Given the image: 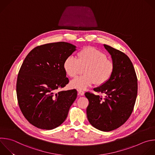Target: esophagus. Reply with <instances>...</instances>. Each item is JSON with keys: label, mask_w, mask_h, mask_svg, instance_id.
Wrapping results in <instances>:
<instances>
[{"label": "esophagus", "mask_w": 155, "mask_h": 155, "mask_svg": "<svg viewBox=\"0 0 155 155\" xmlns=\"http://www.w3.org/2000/svg\"><path fill=\"white\" fill-rule=\"evenodd\" d=\"M78 95H84V91H83L82 90L78 89Z\"/></svg>", "instance_id": "esophagus-1"}]
</instances>
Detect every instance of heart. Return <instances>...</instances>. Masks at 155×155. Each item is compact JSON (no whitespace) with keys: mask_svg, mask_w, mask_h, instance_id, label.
<instances>
[{"mask_svg":"<svg viewBox=\"0 0 155 155\" xmlns=\"http://www.w3.org/2000/svg\"><path fill=\"white\" fill-rule=\"evenodd\" d=\"M63 68L70 77H75L84 68V75L77 77L71 81L72 88L86 89L94 83L97 86L105 83L111 78L114 71V63L107 58L105 53L93 47H86L77 54V59L67 58Z\"/></svg>","mask_w":155,"mask_h":155,"instance_id":"heart-1","label":"heart"}]
</instances>
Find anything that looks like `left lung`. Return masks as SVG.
I'll return each instance as SVG.
<instances>
[{"label": "left lung", "instance_id": "8db88e82", "mask_svg": "<svg viewBox=\"0 0 155 155\" xmlns=\"http://www.w3.org/2000/svg\"><path fill=\"white\" fill-rule=\"evenodd\" d=\"M111 56L114 71L105 83L94 91L105 95L103 98L87 92L86 109L89 123L103 131H110L122 125L131 114L137 94V79L133 63L122 51L104 44Z\"/></svg>", "mask_w": 155, "mask_h": 155}]
</instances>
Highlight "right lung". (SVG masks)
I'll return each instance as SVG.
<instances>
[{"instance_id":"1","label":"right lung","mask_w":155,"mask_h":155,"mask_svg":"<svg viewBox=\"0 0 155 155\" xmlns=\"http://www.w3.org/2000/svg\"><path fill=\"white\" fill-rule=\"evenodd\" d=\"M75 50L76 46L68 42L49 43L34 48L25 58L18 75L16 93L21 112L33 126L52 130L67 118L77 91H55L68 84L63 63Z\"/></svg>"}]
</instances>
